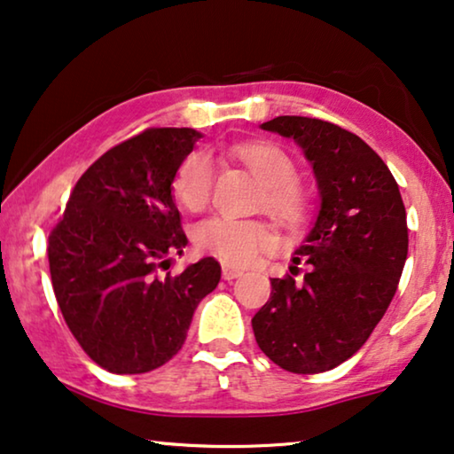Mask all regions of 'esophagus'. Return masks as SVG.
I'll return each instance as SVG.
<instances>
[{
  "mask_svg": "<svg viewBox=\"0 0 454 454\" xmlns=\"http://www.w3.org/2000/svg\"><path fill=\"white\" fill-rule=\"evenodd\" d=\"M240 276H242V271H240V270H234V267H230V265H224V267H222V278H224L226 282H232V279L240 278Z\"/></svg>",
  "mask_w": 454,
  "mask_h": 454,
  "instance_id": "obj_1",
  "label": "esophagus"
}]
</instances>
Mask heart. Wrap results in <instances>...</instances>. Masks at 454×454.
I'll use <instances>...</instances> for the list:
<instances>
[{"label":"heart","instance_id":"1","mask_svg":"<svg viewBox=\"0 0 454 454\" xmlns=\"http://www.w3.org/2000/svg\"><path fill=\"white\" fill-rule=\"evenodd\" d=\"M236 156L245 162L253 175L259 178L267 191L270 207L282 218H294L302 209L298 189L296 164L282 148L271 144H245L234 150ZM214 164L212 158L203 152L187 156L178 166L175 183V195L187 209H201L212 197L214 189ZM195 240L203 251L214 253L215 257L230 265H248L261 253L276 247V236L270 228L254 220H239L230 215H214L203 220L195 228Z\"/></svg>","mask_w":454,"mask_h":454}]
</instances>
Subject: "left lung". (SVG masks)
Segmentation results:
<instances>
[{
    "label": "left lung",
    "mask_w": 454,
    "mask_h": 454,
    "mask_svg": "<svg viewBox=\"0 0 454 454\" xmlns=\"http://www.w3.org/2000/svg\"><path fill=\"white\" fill-rule=\"evenodd\" d=\"M261 129L300 145L321 203L290 265L295 275L304 264L305 279H271V296L253 317V333L279 368L325 372L366 343L397 292L410 242L405 206L387 164L348 129L288 114Z\"/></svg>",
    "instance_id": "obj_1"
}]
</instances>
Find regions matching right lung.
<instances>
[{
	"mask_svg": "<svg viewBox=\"0 0 454 454\" xmlns=\"http://www.w3.org/2000/svg\"><path fill=\"white\" fill-rule=\"evenodd\" d=\"M201 137L189 127H162L105 152L75 183L49 236L61 315L108 372L142 374L168 362L187 340L197 304L220 282L212 257L158 276L189 242L172 183Z\"/></svg>",
	"mask_w": 454,
	"mask_h": 454,
	"instance_id": "add662e5",
	"label": "right lung"
}]
</instances>
